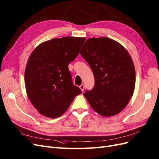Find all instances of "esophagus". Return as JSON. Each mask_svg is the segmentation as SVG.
Masks as SVG:
<instances>
[{"label":"esophagus","instance_id":"1","mask_svg":"<svg viewBox=\"0 0 159 159\" xmlns=\"http://www.w3.org/2000/svg\"><path fill=\"white\" fill-rule=\"evenodd\" d=\"M79 88H80V90H82V91L83 92V91H84V85L83 84H81V85L80 86Z\"/></svg>","mask_w":159,"mask_h":159}]
</instances>
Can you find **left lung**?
Returning <instances> with one entry per match:
<instances>
[{"label":"left lung","instance_id":"1","mask_svg":"<svg viewBox=\"0 0 159 159\" xmlns=\"http://www.w3.org/2000/svg\"><path fill=\"white\" fill-rule=\"evenodd\" d=\"M80 53L91 68L95 80L84 97L100 115L119 114L127 105L135 87V69L129 53L107 37L87 39Z\"/></svg>","mask_w":159,"mask_h":159}]
</instances>
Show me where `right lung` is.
<instances>
[{
	"instance_id": "obj_1",
	"label": "right lung",
	"mask_w": 159,
	"mask_h": 159,
	"mask_svg": "<svg viewBox=\"0 0 159 159\" xmlns=\"http://www.w3.org/2000/svg\"><path fill=\"white\" fill-rule=\"evenodd\" d=\"M85 38L65 37L40 44L30 54L25 72L30 102L39 113L57 118L82 91L72 83L69 63L79 54Z\"/></svg>"
}]
</instances>
